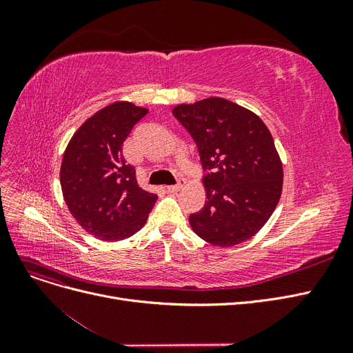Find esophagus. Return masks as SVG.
Instances as JSON below:
<instances>
[{
    "instance_id": "obj_1",
    "label": "esophagus",
    "mask_w": 353,
    "mask_h": 353,
    "mask_svg": "<svg viewBox=\"0 0 353 353\" xmlns=\"http://www.w3.org/2000/svg\"><path fill=\"white\" fill-rule=\"evenodd\" d=\"M184 184H185L184 178H178V183L175 185H169L168 191H169V193H178V191L184 187Z\"/></svg>"
}]
</instances>
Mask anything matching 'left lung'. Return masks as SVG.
Segmentation results:
<instances>
[{"label": "left lung", "mask_w": 353, "mask_h": 353, "mask_svg": "<svg viewBox=\"0 0 353 353\" xmlns=\"http://www.w3.org/2000/svg\"><path fill=\"white\" fill-rule=\"evenodd\" d=\"M172 114L193 137L203 169L206 203L190 215L200 239L231 248L252 239L279 205L283 163L258 114L221 97L178 104Z\"/></svg>", "instance_id": "obj_1"}]
</instances>
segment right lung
I'll list each match as a JSON object with an SVG mask.
<instances>
[{"mask_svg": "<svg viewBox=\"0 0 353 353\" xmlns=\"http://www.w3.org/2000/svg\"><path fill=\"white\" fill-rule=\"evenodd\" d=\"M147 109L116 101L94 113L73 134L60 168L63 197L72 216L92 236L119 241L140 231L157 196L137 183L122 145Z\"/></svg>", "mask_w": 353, "mask_h": 353, "instance_id": "1", "label": "right lung"}]
</instances>
